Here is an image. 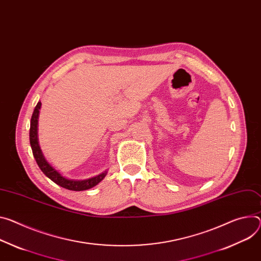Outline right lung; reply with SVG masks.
Here are the masks:
<instances>
[{"label": "right lung", "mask_w": 261, "mask_h": 261, "mask_svg": "<svg viewBox=\"0 0 261 261\" xmlns=\"http://www.w3.org/2000/svg\"><path fill=\"white\" fill-rule=\"evenodd\" d=\"M41 103L38 102L35 106V109L33 111L32 117H31V123H30V145L33 152V156L38 164L39 169L42 171V173L50 178L53 182L60 185L63 188L69 189V191H75V192H81L86 191L93 186L99 184L106 176L107 172L94 176L85 180H73V179H67L63 177L59 172H57L52 165L46 161L44 158L40 147L38 145V137H37V125H38V115H39V109H40Z\"/></svg>", "instance_id": "right-lung-1"}]
</instances>
